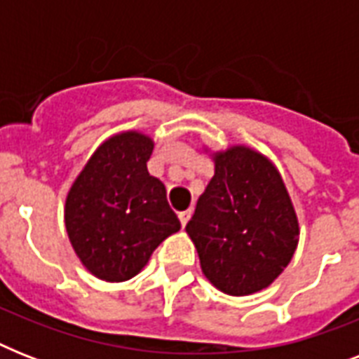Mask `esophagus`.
I'll use <instances>...</instances> for the list:
<instances>
[{"mask_svg": "<svg viewBox=\"0 0 359 359\" xmlns=\"http://www.w3.org/2000/svg\"><path fill=\"white\" fill-rule=\"evenodd\" d=\"M190 218H191V208H188V210H184V212H180V214H179L180 225L184 227V225L188 224V222H190Z\"/></svg>", "mask_w": 359, "mask_h": 359, "instance_id": "1", "label": "esophagus"}]
</instances>
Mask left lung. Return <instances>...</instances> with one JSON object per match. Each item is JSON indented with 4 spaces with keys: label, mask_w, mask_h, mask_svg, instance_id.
Listing matches in <instances>:
<instances>
[{
    "label": "left lung",
    "mask_w": 359,
    "mask_h": 359,
    "mask_svg": "<svg viewBox=\"0 0 359 359\" xmlns=\"http://www.w3.org/2000/svg\"><path fill=\"white\" fill-rule=\"evenodd\" d=\"M210 156L214 177L186 233L216 289L253 294L272 285L294 255L298 218L278 168L264 154L233 145Z\"/></svg>",
    "instance_id": "left-lung-1"
}]
</instances>
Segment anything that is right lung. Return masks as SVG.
<instances>
[{
	"label": "right lung",
	"mask_w": 359,
	"mask_h": 359,
	"mask_svg": "<svg viewBox=\"0 0 359 359\" xmlns=\"http://www.w3.org/2000/svg\"><path fill=\"white\" fill-rule=\"evenodd\" d=\"M154 141L137 130L100 143L70 186L65 227L95 278L121 283L145 268L152 251L180 229L162 180L147 171Z\"/></svg>",
	"instance_id": "add662e5"
}]
</instances>
